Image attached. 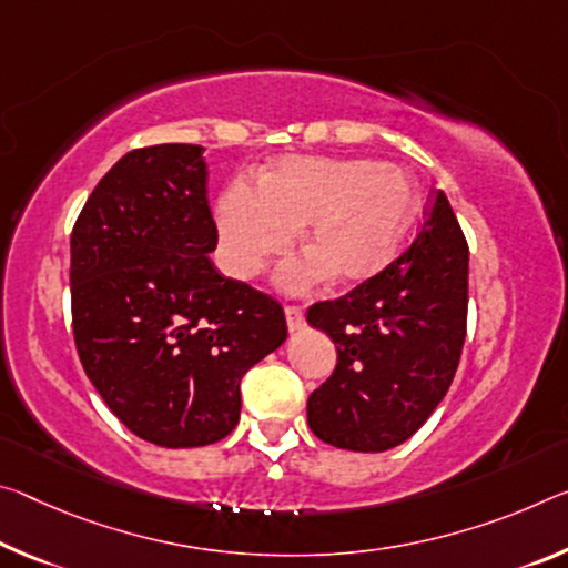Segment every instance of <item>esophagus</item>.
<instances>
[{"instance_id": "obj_1", "label": "esophagus", "mask_w": 568, "mask_h": 568, "mask_svg": "<svg viewBox=\"0 0 568 568\" xmlns=\"http://www.w3.org/2000/svg\"><path fill=\"white\" fill-rule=\"evenodd\" d=\"M285 321L291 331H301L305 326V316L298 305H285Z\"/></svg>"}]
</instances>
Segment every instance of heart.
<instances>
[{
    "mask_svg": "<svg viewBox=\"0 0 568 568\" xmlns=\"http://www.w3.org/2000/svg\"><path fill=\"white\" fill-rule=\"evenodd\" d=\"M417 192L392 164L366 159L287 156L267 169L260 186L232 182L217 204L220 260L237 281L260 275L270 257L298 237L311 252L277 273L287 293H308L331 273L362 283L389 263L407 232Z\"/></svg>",
    "mask_w": 568,
    "mask_h": 568,
    "instance_id": "heart-1",
    "label": "heart"
}]
</instances>
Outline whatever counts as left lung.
Here are the masks:
<instances>
[{
  "mask_svg": "<svg viewBox=\"0 0 568 568\" xmlns=\"http://www.w3.org/2000/svg\"><path fill=\"white\" fill-rule=\"evenodd\" d=\"M429 202L397 260L305 316L338 351L333 374L308 397L313 435L338 449L402 445L455 379L467 333V240L445 192Z\"/></svg>",
  "mask_w": 568,
  "mask_h": 568,
  "instance_id": "obj_1",
  "label": "left lung"
}]
</instances>
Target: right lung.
Listing matches in <instances>:
<instances>
[{
    "instance_id": "right-lung-1",
    "label": "right lung",
    "mask_w": 568,
    "mask_h": 568,
    "mask_svg": "<svg viewBox=\"0 0 568 568\" xmlns=\"http://www.w3.org/2000/svg\"><path fill=\"white\" fill-rule=\"evenodd\" d=\"M202 146L133 149L98 182L70 235V308L88 379L133 435L220 443L240 382L287 338L273 295L224 277Z\"/></svg>"
}]
</instances>
